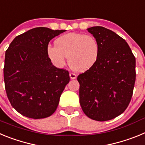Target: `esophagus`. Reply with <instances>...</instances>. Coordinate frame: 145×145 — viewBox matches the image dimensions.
<instances>
[{
    "instance_id": "esophagus-1",
    "label": "esophagus",
    "mask_w": 145,
    "mask_h": 145,
    "mask_svg": "<svg viewBox=\"0 0 145 145\" xmlns=\"http://www.w3.org/2000/svg\"><path fill=\"white\" fill-rule=\"evenodd\" d=\"M70 77L71 79H75L77 78V75H76V74L73 73V72H70Z\"/></svg>"
}]
</instances>
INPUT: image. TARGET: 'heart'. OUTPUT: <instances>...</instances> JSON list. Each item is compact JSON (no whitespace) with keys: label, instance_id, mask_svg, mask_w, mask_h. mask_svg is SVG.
<instances>
[{"label":"heart","instance_id":"obj_1","mask_svg":"<svg viewBox=\"0 0 145 145\" xmlns=\"http://www.w3.org/2000/svg\"><path fill=\"white\" fill-rule=\"evenodd\" d=\"M46 52L49 59L57 67H63L68 57L69 66L72 70L84 72L96 64L100 46L93 35L72 33L57 38L55 46H48Z\"/></svg>","mask_w":145,"mask_h":145}]
</instances>
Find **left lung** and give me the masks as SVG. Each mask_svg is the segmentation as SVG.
<instances>
[{
	"mask_svg": "<svg viewBox=\"0 0 145 145\" xmlns=\"http://www.w3.org/2000/svg\"><path fill=\"white\" fill-rule=\"evenodd\" d=\"M88 31L98 40L100 53L96 64L78 76L80 105L88 118L111 120L127 108L136 80V59L127 42L103 27Z\"/></svg>",
	"mask_w": 145,
	"mask_h": 145,
	"instance_id": "obj_1",
	"label": "left lung"
}]
</instances>
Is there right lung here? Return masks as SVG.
<instances>
[{
    "instance_id": "1",
    "label": "right lung",
    "mask_w": 145,
    "mask_h": 145,
    "mask_svg": "<svg viewBox=\"0 0 145 145\" xmlns=\"http://www.w3.org/2000/svg\"><path fill=\"white\" fill-rule=\"evenodd\" d=\"M65 30L36 27L16 36L6 50L5 88L11 106L25 117L40 119L56 111L69 72L52 65L47 47Z\"/></svg>"
}]
</instances>
